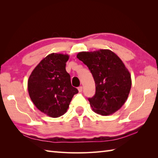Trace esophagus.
Returning <instances> with one entry per match:
<instances>
[{
  "instance_id": "1",
  "label": "esophagus",
  "mask_w": 158,
  "mask_h": 158,
  "mask_svg": "<svg viewBox=\"0 0 158 158\" xmlns=\"http://www.w3.org/2000/svg\"><path fill=\"white\" fill-rule=\"evenodd\" d=\"M78 90H79V92H81L82 90H83V87L82 86H79L78 88Z\"/></svg>"
}]
</instances>
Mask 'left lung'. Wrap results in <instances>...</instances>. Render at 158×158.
I'll return each instance as SVG.
<instances>
[{
    "label": "left lung",
    "mask_w": 158,
    "mask_h": 158,
    "mask_svg": "<svg viewBox=\"0 0 158 158\" xmlns=\"http://www.w3.org/2000/svg\"><path fill=\"white\" fill-rule=\"evenodd\" d=\"M77 57L94 79L95 95L88 98L92 110L103 116L115 113L126 102L132 85L130 72L122 60L109 49L79 52Z\"/></svg>",
    "instance_id": "8db88e82"
}]
</instances>
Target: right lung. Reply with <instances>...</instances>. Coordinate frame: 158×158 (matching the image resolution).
<instances>
[{
    "label": "right lung",
    "mask_w": 158,
    "mask_h": 158,
    "mask_svg": "<svg viewBox=\"0 0 158 158\" xmlns=\"http://www.w3.org/2000/svg\"><path fill=\"white\" fill-rule=\"evenodd\" d=\"M69 59L67 54H49L32 70L28 81L32 102L42 113L53 118L67 111L73 96L78 93L66 70Z\"/></svg>",
    "instance_id": "right-lung-1"
}]
</instances>
